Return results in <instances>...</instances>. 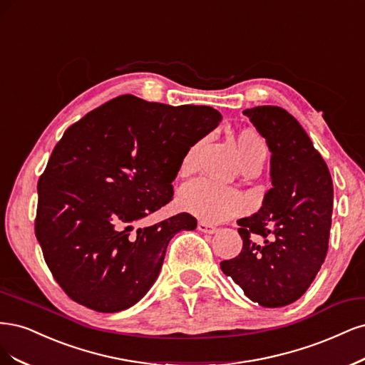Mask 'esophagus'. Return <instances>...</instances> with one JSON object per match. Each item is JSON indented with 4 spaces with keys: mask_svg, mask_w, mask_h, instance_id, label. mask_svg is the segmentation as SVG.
<instances>
[{
    "mask_svg": "<svg viewBox=\"0 0 365 365\" xmlns=\"http://www.w3.org/2000/svg\"><path fill=\"white\" fill-rule=\"evenodd\" d=\"M197 229H198L200 232L207 233V235H212V233L217 232V227H215V226L209 225V222H205V221H200L198 225H197Z\"/></svg>",
    "mask_w": 365,
    "mask_h": 365,
    "instance_id": "obj_1",
    "label": "esophagus"
}]
</instances>
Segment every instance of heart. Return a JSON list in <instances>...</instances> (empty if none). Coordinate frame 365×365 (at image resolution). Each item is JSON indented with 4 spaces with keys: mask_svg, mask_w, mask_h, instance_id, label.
<instances>
[{
    "mask_svg": "<svg viewBox=\"0 0 365 365\" xmlns=\"http://www.w3.org/2000/svg\"><path fill=\"white\" fill-rule=\"evenodd\" d=\"M197 145L187 148L180 160V174H190L194 170ZM237 148L242 165L259 162L267 156V147L262 138L253 130H242L237 136ZM179 206L185 212L207 222H220L240 214L245 206L244 197L232 187L220 186L200 179L186 185L179 194Z\"/></svg>",
    "mask_w": 365,
    "mask_h": 365,
    "instance_id": "1",
    "label": "heart"
}]
</instances>
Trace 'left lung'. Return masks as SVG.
I'll return each mask as SVG.
<instances>
[{
	"mask_svg": "<svg viewBox=\"0 0 365 365\" xmlns=\"http://www.w3.org/2000/svg\"><path fill=\"white\" fill-rule=\"evenodd\" d=\"M242 113L272 151L273 186L256 214L238 220L242 250L220 267L252 302L280 308L307 292L324 262L334 185L326 162L291 113L277 106Z\"/></svg>",
	"mask_w": 365,
	"mask_h": 365,
	"instance_id": "8db88e82",
	"label": "left lung"
}]
</instances>
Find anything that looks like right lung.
Instances as JSON below:
<instances>
[{
    "instance_id": "add662e5",
    "label": "right lung",
    "mask_w": 365,
    "mask_h": 365,
    "mask_svg": "<svg viewBox=\"0 0 365 365\" xmlns=\"http://www.w3.org/2000/svg\"><path fill=\"white\" fill-rule=\"evenodd\" d=\"M220 121L209 106L121 96L63 133L38 182L34 232L69 299L118 312L145 296L171 238L194 230L197 220L182 212L139 222L171 202L185 153Z\"/></svg>"
}]
</instances>
